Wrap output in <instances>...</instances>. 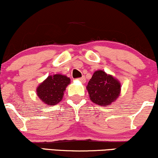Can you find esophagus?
<instances>
[{"label":"esophagus","mask_w":158,"mask_h":158,"mask_svg":"<svg viewBox=\"0 0 158 158\" xmlns=\"http://www.w3.org/2000/svg\"><path fill=\"white\" fill-rule=\"evenodd\" d=\"M79 81L83 83H86V78H85V77H81V78H79Z\"/></svg>","instance_id":"1"}]
</instances>
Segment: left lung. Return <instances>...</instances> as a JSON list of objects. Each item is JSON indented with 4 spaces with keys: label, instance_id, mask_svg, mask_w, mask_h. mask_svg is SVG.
Wrapping results in <instances>:
<instances>
[{
    "label": "left lung",
    "instance_id": "1",
    "mask_svg": "<svg viewBox=\"0 0 158 158\" xmlns=\"http://www.w3.org/2000/svg\"><path fill=\"white\" fill-rule=\"evenodd\" d=\"M86 89L90 100L94 103L101 106H108L120 96L121 84L112 75L102 70H97L89 81Z\"/></svg>",
    "mask_w": 158,
    "mask_h": 158
}]
</instances>
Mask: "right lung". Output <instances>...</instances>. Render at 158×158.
Wrapping results in <instances>:
<instances>
[{"label":"right lung","mask_w":158,"mask_h":158,"mask_svg":"<svg viewBox=\"0 0 158 158\" xmlns=\"http://www.w3.org/2000/svg\"><path fill=\"white\" fill-rule=\"evenodd\" d=\"M69 83L70 78L67 76L60 74L49 75L36 89L37 95L44 104L56 105L62 101Z\"/></svg>","instance_id":"add662e5"}]
</instances>
